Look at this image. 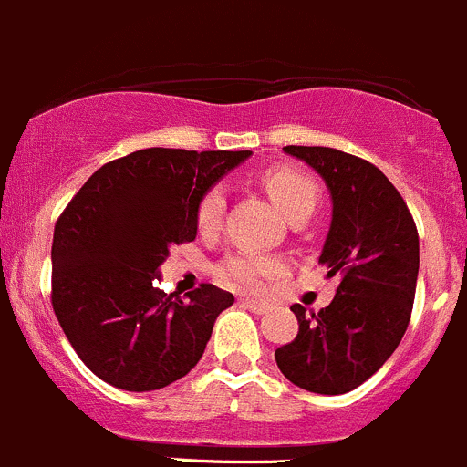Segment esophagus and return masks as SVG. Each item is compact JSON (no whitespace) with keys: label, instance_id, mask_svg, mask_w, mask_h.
<instances>
[{"label":"esophagus","instance_id":"obj_1","mask_svg":"<svg viewBox=\"0 0 467 467\" xmlns=\"http://www.w3.org/2000/svg\"><path fill=\"white\" fill-rule=\"evenodd\" d=\"M240 306L247 307V310L254 312V315H265V312H269V304L258 299H249V296H243V299H240Z\"/></svg>","mask_w":467,"mask_h":467}]
</instances>
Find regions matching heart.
<instances>
[{"instance_id": "1", "label": "heart", "mask_w": 467, "mask_h": 467, "mask_svg": "<svg viewBox=\"0 0 467 467\" xmlns=\"http://www.w3.org/2000/svg\"><path fill=\"white\" fill-rule=\"evenodd\" d=\"M267 195L274 204L283 211V215H290L299 209H315L317 202V186L310 177L304 172L290 171V168H272L263 177ZM224 198L223 186H213L202 195L198 204V224L202 229H211L218 224L223 215ZM278 269V261L261 254H238V256L227 258L218 267L220 278L234 287H258L269 276H274Z\"/></svg>"}]
</instances>
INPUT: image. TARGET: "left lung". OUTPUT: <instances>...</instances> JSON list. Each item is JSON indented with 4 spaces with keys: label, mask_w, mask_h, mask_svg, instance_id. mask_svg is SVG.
<instances>
[{
    "label": "left lung",
    "mask_w": 467,
    "mask_h": 467,
    "mask_svg": "<svg viewBox=\"0 0 467 467\" xmlns=\"http://www.w3.org/2000/svg\"><path fill=\"white\" fill-rule=\"evenodd\" d=\"M326 182L333 218L319 263L339 285L330 306L306 315L276 348L281 373L296 387L339 396L387 362L410 326L418 278V232L405 200L379 168L324 146H285Z\"/></svg>",
    "instance_id": "left-lung-1"
}]
</instances>
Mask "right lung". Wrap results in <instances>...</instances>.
Listing matches in <instances>:
<instances>
[{"instance_id": "right-lung-1", "label": "right lung", "mask_w": 467, "mask_h": 467, "mask_svg": "<svg viewBox=\"0 0 467 467\" xmlns=\"http://www.w3.org/2000/svg\"><path fill=\"white\" fill-rule=\"evenodd\" d=\"M252 150L146 148L100 166L57 218L51 304L78 358L123 391H155L200 362L234 295L157 287L172 244L198 235L202 195Z\"/></svg>"}]
</instances>
